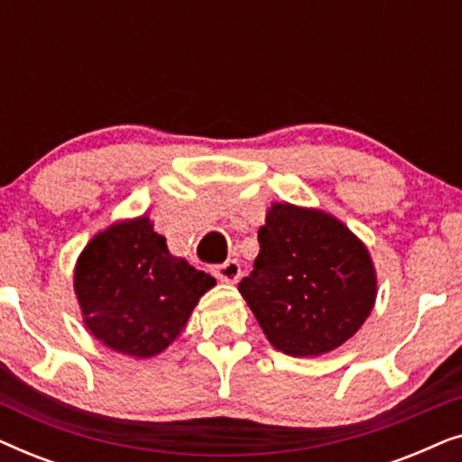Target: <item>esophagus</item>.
<instances>
[{
  "instance_id": "obj_1",
  "label": "esophagus",
  "mask_w": 462,
  "mask_h": 462,
  "mask_svg": "<svg viewBox=\"0 0 462 462\" xmlns=\"http://www.w3.org/2000/svg\"><path fill=\"white\" fill-rule=\"evenodd\" d=\"M214 275H217L220 282L237 283L239 277H242V267H239L237 261H225L223 264H217V267H214Z\"/></svg>"
}]
</instances>
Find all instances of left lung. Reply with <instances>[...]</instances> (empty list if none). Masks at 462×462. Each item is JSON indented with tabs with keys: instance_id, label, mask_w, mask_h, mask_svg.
<instances>
[{
	"instance_id": "left-lung-1",
	"label": "left lung",
	"mask_w": 462,
	"mask_h": 462,
	"mask_svg": "<svg viewBox=\"0 0 462 462\" xmlns=\"http://www.w3.org/2000/svg\"><path fill=\"white\" fill-rule=\"evenodd\" d=\"M254 269L239 292L277 351L321 356L356 334L376 300L370 252L315 208L273 204L258 229Z\"/></svg>"
}]
</instances>
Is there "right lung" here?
I'll return each mask as SVG.
<instances>
[{
    "instance_id": "1",
    "label": "right lung",
    "mask_w": 462,
    "mask_h": 462,
    "mask_svg": "<svg viewBox=\"0 0 462 462\" xmlns=\"http://www.w3.org/2000/svg\"><path fill=\"white\" fill-rule=\"evenodd\" d=\"M212 275L170 254L149 217L94 236L75 264V294L92 337L132 357L162 353L185 328Z\"/></svg>"
}]
</instances>
